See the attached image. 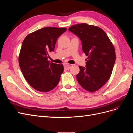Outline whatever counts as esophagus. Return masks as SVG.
I'll return each instance as SVG.
<instances>
[{
	"instance_id": "obj_1",
	"label": "esophagus",
	"mask_w": 133,
	"mask_h": 133,
	"mask_svg": "<svg viewBox=\"0 0 133 133\" xmlns=\"http://www.w3.org/2000/svg\"><path fill=\"white\" fill-rule=\"evenodd\" d=\"M72 64H68V63H64V67L65 69H70V68L71 66H72Z\"/></svg>"
}]
</instances>
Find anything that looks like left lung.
<instances>
[{
  "instance_id": "left-lung-1",
  "label": "left lung",
  "mask_w": 133,
  "mask_h": 133,
  "mask_svg": "<svg viewBox=\"0 0 133 133\" xmlns=\"http://www.w3.org/2000/svg\"><path fill=\"white\" fill-rule=\"evenodd\" d=\"M69 31L80 39L83 51L88 57L85 66H79L76 79L84 89L94 92L110 77L115 62L114 46L99 27L83 23L70 26Z\"/></svg>"
}]
</instances>
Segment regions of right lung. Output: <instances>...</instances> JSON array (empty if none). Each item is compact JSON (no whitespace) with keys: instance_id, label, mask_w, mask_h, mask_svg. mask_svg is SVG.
<instances>
[{"instance_id":"add662e5","label":"right lung","mask_w":133,"mask_h":133,"mask_svg":"<svg viewBox=\"0 0 133 133\" xmlns=\"http://www.w3.org/2000/svg\"><path fill=\"white\" fill-rule=\"evenodd\" d=\"M66 28L45 27L28 35L20 51L19 64L27 82L35 89L47 92L58 84L63 64L50 63L49 53L54 50L59 37Z\"/></svg>"}]
</instances>
